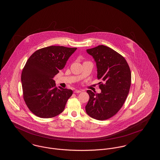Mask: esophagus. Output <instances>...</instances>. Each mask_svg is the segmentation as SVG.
<instances>
[{
  "instance_id": "1",
  "label": "esophagus",
  "mask_w": 160,
  "mask_h": 160,
  "mask_svg": "<svg viewBox=\"0 0 160 160\" xmlns=\"http://www.w3.org/2000/svg\"><path fill=\"white\" fill-rule=\"evenodd\" d=\"M74 92V93H80V92H81V91H80V90H75Z\"/></svg>"
}]
</instances>
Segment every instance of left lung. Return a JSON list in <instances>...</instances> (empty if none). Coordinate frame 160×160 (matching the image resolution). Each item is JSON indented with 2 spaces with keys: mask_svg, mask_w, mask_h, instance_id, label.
<instances>
[{
  "mask_svg": "<svg viewBox=\"0 0 160 160\" xmlns=\"http://www.w3.org/2000/svg\"><path fill=\"white\" fill-rule=\"evenodd\" d=\"M96 62L100 93L91 90L87 92L89 99L85 107L87 114L97 120H106L122 108L129 93L131 74L129 65L121 54L107 46L101 45L88 49Z\"/></svg>",
  "mask_w": 160,
  "mask_h": 160,
  "instance_id": "left-lung-1",
  "label": "left lung"
}]
</instances>
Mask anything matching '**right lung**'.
<instances>
[{
  "mask_svg": "<svg viewBox=\"0 0 160 160\" xmlns=\"http://www.w3.org/2000/svg\"><path fill=\"white\" fill-rule=\"evenodd\" d=\"M76 50L49 46L35 52L26 62L21 77L23 99L35 115L51 118L64 110L72 91L61 87L58 89L53 78Z\"/></svg>",
  "mask_w": 160,
  "mask_h": 160,
  "instance_id": "1",
  "label": "right lung"
}]
</instances>
